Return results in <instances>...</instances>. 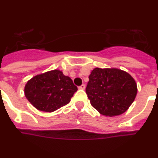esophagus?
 <instances>
[{
	"label": "esophagus",
	"mask_w": 158,
	"mask_h": 158,
	"mask_svg": "<svg viewBox=\"0 0 158 158\" xmlns=\"http://www.w3.org/2000/svg\"><path fill=\"white\" fill-rule=\"evenodd\" d=\"M85 87H86L85 84H82V85L79 86L78 88H79V89H80V90H84V89H85Z\"/></svg>",
	"instance_id": "obj_1"
}]
</instances>
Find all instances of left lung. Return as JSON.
Masks as SVG:
<instances>
[{
	"label": "left lung",
	"instance_id": "left-lung-1",
	"mask_svg": "<svg viewBox=\"0 0 158 158\" xmlns=\"http://www.w3.org/2000/svg\"><path fill=\"white\" fill-rule=\"evenodd\" d=\"M86 93L91 106L102 115L115 116L126 112L137 93L134 79L116 68H95L89 75Z\"/></svg>",
	"mask_w": 158,
	"mask_h": 158
}]
</instances>
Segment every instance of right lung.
<instances>
[{"instance_id":"add662e5","label":"right lung","mask_w":158,"mask_h":158,"mask_svg":"<svg viewBox=\"0 0 158 158\" xmlns=\"http://www.w3.org/2000/svg\"><path fill=\"white\" fill-rule=\"evenodd\" d=\"M77 90L70 77L54 70L30 79L25 87V95L38 110L52 112L67 105Z\"/></svg>"}]
</instances>
